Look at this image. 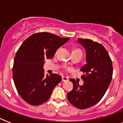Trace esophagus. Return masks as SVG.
<instances>
[{
	"label": "esophagus",
	"mask_w": 123,
	"mask_h": 123,
	"mask_svg": "<svg viewBox=\"0 0 123 123\" xmlns=\"http://www.w3.org/2000/svg\"><path fill=\"white\" fill-rule=\"evenodd\" d=\"M68 78L66 77H62V81L64 82H67V81H68Z\"/></svg>",
	"instance_id": "1"
}]
</instances>
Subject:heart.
Segmentation results:
<instances>
[{"mask_svg":"<svg viewBox=\"0 0 123 123\" xmlns=\"http://www.w3.org/2000/svg\"><path fill=\"white\" fill-rule=\"evenodd\" d=\"M74 51H79V52H80V50H74Z\"/></svg>","mask_w":123,"mask_h":123,"instance_id":"obj_1","label":"heart"}]
</instances>
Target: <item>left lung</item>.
<instances>
[{"label": "left lung", "instance_id": "left-lung-1", "mask_svg": "<svg viewBox=\"0 0 123 123\" xmlns=\"http://www.w3.org/2000/svg\"><path fill=\"white\" fill-rule=\"evenodd\" d=\"M78 42L86 52V62L80 71L84 82L80 86L75 79L69 80L73 84V90L68 92L69 103L79 109H86L98 103L103 98L112 78V60L102 44L87 39L79 38Z\"/></svg>", "mask_w": 123, "mask_h": 123}]
</instances>
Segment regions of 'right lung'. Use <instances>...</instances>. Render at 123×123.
<instances>
[{
    "instance_id": "right-lung-1",
    "label": "right lung",
    "mask_w": 123,
    "mask_h": 123,
    "mask_svg": "<svg viewBox=\"0 0 123 123\" xmlns=\"http://www.w3.org/2000/svg\"><path fill=\"white\" fill-rule=\"evenodd\" d=\"M69 39L44 32L34 34L22 43L14 57L12 77L18 94L27 103L35 106L43 103L61 82L58 74L44 76V59H52Z\"/></svg>"
}]
</instances>
